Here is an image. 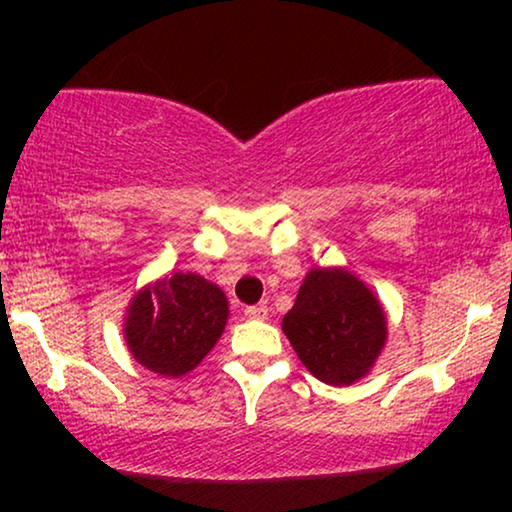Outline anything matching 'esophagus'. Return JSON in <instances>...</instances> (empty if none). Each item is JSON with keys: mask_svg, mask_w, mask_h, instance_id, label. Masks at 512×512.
I'll return each instance as SVG.
<instances>
[{"mask_svg": "<svg viewBox=\"0 0 512 512\" xmlns=\"http://www.w3.org/2000/svg\"><path fill=\"white\" fill-rule=\"evenodd\" d=\"M249 319H268V307L265 305H249L247 310H244Z\"/></svg>", "mask_w": 512, "mask_h": 512, "instance_id": "1", "label": "esophagus"}]
</instances>
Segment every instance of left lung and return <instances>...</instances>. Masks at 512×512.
Listing matches in <instances>:
<instances>
[{
	"mask_svg": "<svg viewBox=\"0 0 512 512\" xmlns=\"http://www.w3.org/2000/svg\"><path fill=\"white\" fill-rule=\"evenodd\" d=\"M282 331L317 380L345 387L373 368L387 317L373 291L345 268H314L300 284Z\"/></svg>",
	"mask_w": 512,
	"mask_h": 512,
	"instance_id": "8db88e82",
	"label": "left lung"
}]
</instances>
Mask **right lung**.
Listing matches in <instances>:
<instances>
[{"instance_id": "right-lung-1", "label": "right lung", "mask_w": 512, "mask_h": 512, "mask_svg": "<svg viewBox=\"0 0 512 512\" xmlns=\"http://www.w3.org/2000/svg\"><path fill=\"white\" fill-rule=\"evenodd\" d=\"M226 321L228 300L219 286L193 272H174L130 300L123 333L144 368L181 377L219 342Z\"/></svg>"}]
</instances>
